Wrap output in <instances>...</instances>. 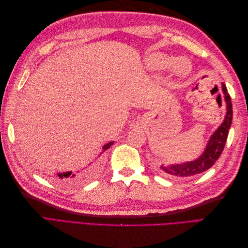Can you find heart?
Returning <instances> with one entry per match:
<instances>
[{"instance_id":"obj_1","label":"heart","mask_w":248,"mask_h":248,"mask_svg":"<svg viewBox=\"0 0 248 248\" xmlns=\"http://www.w3.org/2000/svg\"><path fill=\"white\" fill-rule=\"evenodd\" d=\"M171 59L162 56V55H156L153 57L151 61V66L154 69H163L166 67L171 64ZM172 71H174L179 77H185L190 71V65L188 61L185 59H177L171 65Z\"/></svg>"}]
</instances>
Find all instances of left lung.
Here are the masks:
<instances>
[{
  "instance_id": "left-lung-1",
  "label": "left lung",
  "mask_w": 248,
  "mask_h": 248,
  "mask_svg": "<svg viewBox=\"0 0 248 248\" xmlns=\"http://www.w3.org/2000/svg\"><path fill=\"white\" fill-rule=\"evenodd\" d=\"M222 91L224 95V100H226L227 103V115L226 118H224L223 123L219 126V128L214 132V134H212L205 152L202 153V156L199 157L197 160L191 162H187L183 164H172V166L170 167L161 166V170L166 172V174L177 178H187L190 176H194L201 174V172L211 168L215 163V161L218 159V157L223 151L224 145H226L229 129L231 127L232 119L231 97L224 84H222Z\"/></svg>"
}]
</instances>
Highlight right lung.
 <instances>
[{"instance_id":"add662e5","label":"right lung","mask_w":248,"mask_h":248,"mask_svg":"<svg viewBox=\"0 0 248 248\" xmlns=\"http://www.w3.org/2000/svg\"><path fill=\"white\" fill-rule=\"evenodd\" d=\"M112 144H114V141H110V142H108V144H107L103 147V151L108 150ZM78 178H79V176L76 177V175L72 174V171H68V172H63V174H58L57 181L62 182V183H67V184H73V183L78 182Z\"/></svg>"}]
</instances>
